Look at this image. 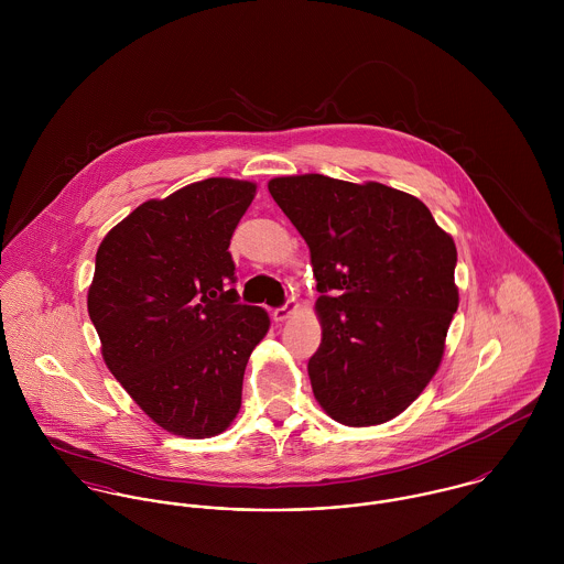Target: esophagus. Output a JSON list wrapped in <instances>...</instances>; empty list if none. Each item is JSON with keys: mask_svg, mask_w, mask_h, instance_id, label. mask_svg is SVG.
I'll list each match as a JSON object with an SVG mask.
<instances>
[{"mask_svg": "<svg viewBox=\"0 0 564 564\" xmlns=\"http://www.w3.org/2000/svg\"><path fill=\"white\" fill-rule=\"evenodd\" d=\"M300 311V304H297V300H289L286 302V306H282V308H275L273 311V319L275 322H286V319H291L295 313Z\"/></svg>", "mask_w": 564, "mask_h": 564, "instance_id": "34e87169", "label": "esophagus"}]
</instances>
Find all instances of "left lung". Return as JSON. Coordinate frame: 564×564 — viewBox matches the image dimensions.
<instances>
[{"label":"left lung","mask_w":564,"mask_h":564,"mask_svg":"<svg viewBox=\"0 0 564 564\" xmlns=\"http://www.w3.org/2000/svg\"><path fill=\"white\" fill-rule=\"evenodd\" d=\"M267 186L308 245L322 293L315 400L349 427L395 419L441 367L458 311L456 242L421 199L380 182L304 173Z\"/></svg>","instance_id":"obj_1"}]
</instances>
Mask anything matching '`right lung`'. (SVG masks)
<instances>
[{
  "mask_svg": "<svg viewBox=\"0 0 564 564\" xmlns=\"http://www.w3.org/2000/svg\"><path fill=\"white\" fill-rule=\"evenodd\" d=\"M256 182L208 177L148 199L99 245L88 317L101 358L162 430L210 438L241 410L242 376L269 332L260 306L230 289L232 232Z\"/></svg>",
  "mask_w": 564,
  "mask_h": 564,
  "instance_id": "1",
  "label": "right lung"
}]
</instances>
